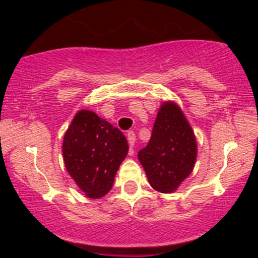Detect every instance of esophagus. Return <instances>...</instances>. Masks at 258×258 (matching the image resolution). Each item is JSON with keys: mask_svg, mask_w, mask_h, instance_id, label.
Masks as SVG:
<instances>
[{"mask_svg": "<svg viewBox=\"0 0 258 258\" xmlns=\"http://www.w3.org/2000/svg\"><path fill=\"white\" fill-rule=\"evenodd\" d=\"M127 141H128V145L131 146V147H134L135 141H136V135H135L134 131L127 132Z\"/></svg>", "mask_w": 258, "mask_h": 258, "instance_id": "obj_1", "label": "esophagus"}]
</instances>
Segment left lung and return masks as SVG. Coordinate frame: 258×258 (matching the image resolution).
Here are the masks:
<instances>
[{
	"mask_svg": "<svg viewBox=\"0 0 258 258\" xmlns=\"http://www.w3.org/2000/svg\"><path fill=\"white\" fill-rule=\"evenodd\" d=\"M197 156L194 131L172 101L158 110L148 145L139 152L148 182L156 191L171 194L189 176Z\"/></svg>",
	"mask_w": 258,
	"mask_h": 258,
	"instance_id": "1",
	"label": "left lung"
}]
</instances>
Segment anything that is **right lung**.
Returning <instances> with one entry per match:
<instances>
[{"mask_svg":"<svg viewBox=\"0 0 258 258\" xmlns=\"http://www.w3.org/2000/svg\"><path fill=\"white\" fill-rule=\"evenodd\" d=\"M127 152L123 134L92 111H79L63 136L67 172L90 199L110 191Z\"/></svg>","mask_w":258,"mask_h":258,"instance_id":"obj_1","label":"right lung"}]
</instances>
